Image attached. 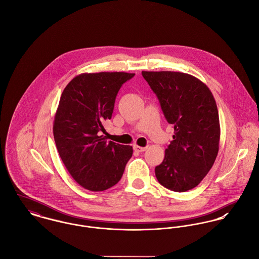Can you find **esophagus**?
<instances>
[{
	"instance_id": "1",
	"label": "esophagus",
	"mask_w": 259,
	"mask_h": 259,
	"mask_svg": "<svg viewBox=\"0 0 259 259\" xmlns=\"http://www.w3.org/2000/svg\"><path fill=\"white\" fill-rule=\"evenodd\" d=\"M147 149V147H140L138 145H134V150L137 152H144Z\"/></svg>"
}]
</instances>
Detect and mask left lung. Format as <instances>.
<instances>
[{
    "label": "left lung",
    "instance_id": "8db88e82",
    "mask_svg": "<svg viewBox=\"0 0 259 259\" xmlns=\"http://www.w3.org/2000/svg\"><path fill=\"white\" fill-rule=\"evenodd\" d=\"M175 130L164 161L155 168L158 182L174 192L197 187L219 153L221 127L212 93L197 77L176 71H142Z\"/></svg>",
    "mask_w": 259,
    "mask_h": 259
}]
</instances>
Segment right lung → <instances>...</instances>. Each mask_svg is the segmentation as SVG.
<instances>
[{
    "instance_id": "add662e5",
    "label": "right lung",
    "mask_w": 259,
    "mask_h": 259,
    "mask_svg": "<svg viewBox=\"0 0 259 259\" xmlns=\"http://www.w3.org/2000/svg\"><path fill=\"white\" fill-rule=\"evenodd\" d=\"M135 73L98 72L75 76L64 88L54 121L58 154L84 189L105 191L116 185L133 154L132 146L107 142L103 123L111 119L117 93Z\"/></svg>"
}]
</instances>
